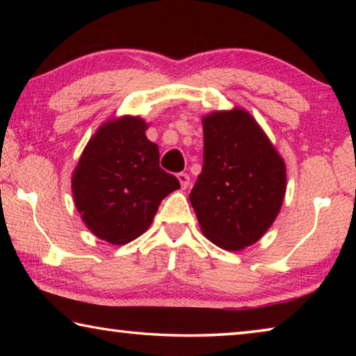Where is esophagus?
<instances>
[{
    "label": "esophagus",
    "mask_w": 356,
    "mask_h": 356,
    "mask_svg": "<svg viewBox=\"0 0 356 356\" xmlns=\"http://www.w3.org/2000/svg\"><path fill=\"white\" fill-rule=\"evenodd\" d=\"M177 179H179V182H180V186H182V188L185 190V188H188V185H190V176L186 172H179L177 174Z\"/></svg>",
    "instance_id": "34e87169"
}]
</instances>
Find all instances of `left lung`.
<instances>
[{"label": "left lung", "mask_w": 356, "mask_h": 356, "mask_svg": "<svg viewBox=\"0 0 356 356\" xmlns=\"http://www.w3.org/2000/svg\"><path fill=\"white\" fill-rule=\"evenodd\" d=\"M204 165L190 193L201 231L227 251L254 245L278 216L286 165L243 108L202 118Z\"/></svg>", "instance_id": "8db88e82"}]
</instances>
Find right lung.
<instances>
[{
	"mask_svg": "<svg viewBox=\"0 0 356 356\" xmlns=\"http://www.w3.org/2000/svg\"><path fill=\"white\" fill-rule=\"evenodd\" d=\"M146 120H106L88 141L72 174V193L81 220L95 237L125 245L146 232L160 202L180 188L159 165L160 152L146 136Z\"/></svg>",
	"mask_w": 356,
	"mask_h": 356,
	"instance_id": "right-lung-1",
	"label": "right lung"
}]
</instances>
